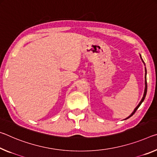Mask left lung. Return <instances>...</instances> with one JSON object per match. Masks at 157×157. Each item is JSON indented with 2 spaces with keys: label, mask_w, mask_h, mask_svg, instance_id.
Listing matches in <instances>:
<instances>
[{
  "label": "left lung",
  "mask_w": 157,
  "mask_h": 157,
  "mask_svg": "<svg viewBox=\"0 0 157 157\" xmlns=\"http://www.w3.org/2000/svg\"><path fill=\"white\" fill-rule=\"evenodd\" d=\"M140 59H141V60H142V62L143 63V64L144 65H145V63H144V61H143V58H142V57H141V55L140 54ZM145 90H144V94H143V98H142V99L140 100V103L139 104H138V106L135 108V109L133 110V111L132 112V113L131 114L129 117H127V118H125L124 120H127V119H128V118H129L130 117H132V115L135 113V112L137 110V109H138V108H139V106H140L141 105V104H142V103L143 102V101H144V99H145V97H146V94H147V70H146V68H145Z\"/></svg>",
  "instance_id": "left-lung-1"
}]
</instances>
